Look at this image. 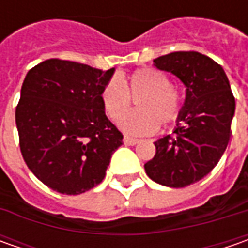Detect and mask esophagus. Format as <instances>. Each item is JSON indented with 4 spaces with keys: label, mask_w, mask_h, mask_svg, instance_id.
Wrapping results in <instances>:
<instances>
[{
    "label": "esophagus",
    "mask_w": 248,
    "mask_h": 248,
    "mask_svg": "<svg viewBox=\"0 0 248 248\" xmlns=\"http://www.w3.org/2000/svg\"><path fill=\"white\" fill-rule=\"evenodd\" d=\"M123 140H124V143H125V145H128V146H134V145H137V143L139 142V139L131 138V137H124Z\"/></svg>",
    "instance_id": "esophagus-1"
}]
</instances>
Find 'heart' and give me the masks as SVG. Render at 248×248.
I'll list each match as a JSON object with an SVG mask.
<instances>
[{
  "mask_svg": "<svg viewBox=\"0 0 248 248\" xmlns=\"http://www.w3.org/2000/svg\"><path fill=\"white\" fill-rule=\"evenodd\" d=\"M140 98L137 112L122 115L130 104V96ZM100 100L110 120H119V127L131 135H148L157 125L172 123L179 114V93L170 87L164 73L155 69H139L128 76L123 84L113 78L102 90Z\"/></svg>",
  "mask_w": 248,
  "mask_h": 248,
  "instance_id": "heart-1",
  "label": "heart"
}]
</instances>
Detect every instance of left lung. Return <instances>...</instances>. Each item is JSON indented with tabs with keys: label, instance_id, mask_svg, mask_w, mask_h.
<instances>
[{
	"label": "left lung",
	"instance_id": "left-lung-1",
	"mask_svg": "<svg viewBox=\"0 0 248 248\" xmlns=\"http://www.w3.org/2000/svg\"><path fill=\"white\" fill-rule=\"evenodd\" d=\"M186 88L174 137L155 142L156 155L145 164L150 179L185 187L204 178L222 157L231 138L234 98L224 69L200 52H172L153 61Z\"/></svg>",
	"mask_w": 248,
	"mask_h": 248
}]
</instances>
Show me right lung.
<instances>
[{
	"mask_svg": "<svg viewBox=\"0 0 248 248\" xmlns=\"http://www.w3.org/2000/svg\"><path fill=\"white\" fill-rule=\"evenodd\" d=\"M114 70L48 59L26 74L15 113L20 150L30 171L55 192L81 195L99 185L123 145L100 100Z\"/></svg>",
	"mask_w": 248,
	"mask_h": 248,
	"instance_id": "right-lung-1",
	"label": "right lung"
}]
</instances>
